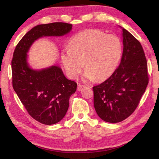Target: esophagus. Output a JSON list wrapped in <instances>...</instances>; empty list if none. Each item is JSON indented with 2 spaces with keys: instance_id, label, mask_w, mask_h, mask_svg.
Returning a JSON list of instances; mask_svg holds the SVG:
<instances>
[{
  "instance_id": "esophagus-1",
  "label": "esophagus",
  "mask_w": 159,
  "mask_h": 159,
  "mask_svg": "<svg viewBox=\"0 0 159 159\" xmlns=\"http://www.w3.org/2000/svg\"><path fill=\"white\" fill-rule=\"evenodd\" d=\"M85 87V85H81V84H78V91H80L81 89H82L83 88H84Z\"/></svg>"
}]
</instances>
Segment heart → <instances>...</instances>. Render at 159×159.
<instances>
[{"label":"heart","mask_w":159,"mask_h":159,"mask_svg":"<svg viewBox=\"0 0 159 159\" xmlns=\"http://www.w3.org/2000/svg\"><path fill=\"white\" fill-rule=\"evenodd\" d=\"M121 54L122 45L118 37L91 29L72 38L70 47L62 50L61 59L70 78H76L85 65L84 79L93 81L96 78L100 81L113 74Z\"/></svg>","instance_id":"b5f03b06"}]
</instances>
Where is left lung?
Returning <instances> with one entry per match:
<instances>
[{
	"label": "left lung",
	"mask_w": 159,
	"mask_h": 159,
	"mask_svg": "<svg viewBox=\"0 0 159 159\" xmlns=\"http://www.w3.org/2000/svg\"><path fill=\"white\" fill-rule=\"evenodd\" d=\"M119 27L123 44L121 63L109 78L93 88L95 111L111 123L121 122L134 112L148 83L142 46L131 33Z\"/></svg>",
	"instance_id": "left-lung-1"
}]
</instances>
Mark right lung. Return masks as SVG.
Masks as SVG:
<instances>
[{
  "instance_id": "right-lung-1",
  "label": "right lung",
  "mask_w": 159,
  "mask_h": 159,
  "mask_svg": "<svg viewBox=\"0 0 159 159\" xmlns=\"http://www.w3.org/2000/svg\"><path fill=\"white\" fill-rule=\"evenodd\" d=\"M71 29V25L64 22L37 25L23 36L13 54L14 90L30 116L48 125L58 123L64 117L77 84L67 79L57 66L40 70L32 68L28 62L27 53L39 38L63 36Z\"/></svg>"
}]
</instances>
